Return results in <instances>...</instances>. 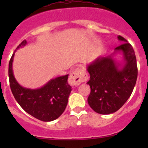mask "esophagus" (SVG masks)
Returning <instances> with one entry per match:
<instances>
[{"label": "esophagus", "mask_w": 148, "mask_h": 148, "mask_svg": "<svg viewBox=\"0 0 148 148\" xmlns=\"http://www.w3.org/2000/svg\"><path fill=\"white\" fill-rule=\"evenodd\" d=\"M88 79V76L86 71L82 69H77L74 70L69 77V83L71 86H77L82 82Z\"/></svg>", "instance_id": "obj_1"}]
</instances>
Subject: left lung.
Instances as JSON below:
<instances>
[{
    "instance_id": "left-lung-1",
    "label": "left lung",
    "mask_w": 148,
    "mask_h": 148,
    "mask_svg": "<svg viewBox=\"0 0 148 148\" xmlns=\"http://www.w3.org/2000/svg\"><path fill=\"white\" fill-rule=\"evenodd\" d=\"M124 44L114 49L106 57L99 56L86 65L90 78L87 84L91 92L87 102L97 113L110 114L117 112L130 97L138 78V66L135 51L130 44L121 36ZM120 53L121 60L116 59Z\"/></svg>"
}]
</instances>
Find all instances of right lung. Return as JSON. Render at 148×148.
I'll return each mask as SVG.
<instances>
[{
	"instance_id": "add662e5",
	"label": "right lung",
	"mask_w": 148,
	"mask_h": 148,
	"mask_svg": "<svg viewBox=\"0 0 148 148\" xmlns=\"http://www.w3.org/2000/svg\"><path fill=\"white\" fill-rule=\"evenodd\" d=\"M27 44L22 41L16 51ZM12 55L8 66L10 86L15 99L28 114L44 122L55 120L64 112L71 86L68 84L69 74L49 80L38 89H28L22 86L16 81L13 71L15 52Z\"/></svg>"
}]
</instances>
